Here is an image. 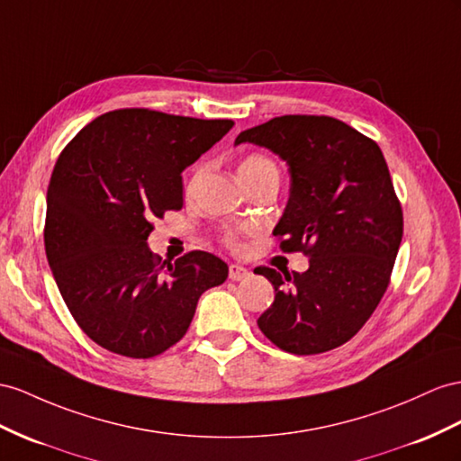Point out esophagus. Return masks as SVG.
<instances>
[{
    "mask_svg": "<svg viewBox=\"0 0 461 461\" xmlns=\"http://www.w3.org/2000/svg\"><path fill=\"white\" fill-rule=\"evenodd\" d=\"M249 270H247L245 267H241V265H230V278L231 280H245V278H249Z\"/></svg>",
    "mask_w": 461,
    "mask_h": 461,
    "instance_id": "34e87169",
    "label": "esophagus"
}]
</instances>
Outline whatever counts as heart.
I'll return each mask as SVG.
<instances>
[{"label":"heart","instance_id":"b5f03b06","mask_svg":"<svg viewBox=\"0 0 461 461\" xmlns=\"http://www.w3.org/2000/svg\"><path fill=\"white\" fill-rule=\"evenodd\" d=\"M203 173H204V167H196L194 173L191 175V179H188L186 183V194L191 196L196 186L200 183V179H203ZM240 175H241V181L245 185H251L255 181H261L265 179V176H278V167L276 163L270 159L268 156H265V153H249V156H245L240 163ZM238 238L240 233L238 231H226L223 233V243H226L228 247H238Z\"/></svg>","mask_w":461,"mask_h":461}]
</instances>
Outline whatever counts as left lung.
<instances>
[{
  "instance_id": "obj_1",
  "label": "left lung",
  "mask_w": 461,
  "mask_h": 461,
  "mask_svg": "<svg viewBox=\"0 0 461 461\" xmlns=\"http://www.w3.org/2000/svg\"><path fill=\"white\" fill-rule=\"evenodd\" d=\"M265 146L290 167L275 238L310 257L305 273L258 267L275 302L257 325L278 348L320 354L345 345L377 308L403 238V210L380 146L333 116L285 114L235 138Z\"/></svg>"
}]
</instances>
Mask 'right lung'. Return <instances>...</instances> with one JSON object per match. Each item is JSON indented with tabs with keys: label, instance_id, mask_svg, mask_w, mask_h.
Returning a JSON list of instances; mask_svg holds the SVG:
<instances>
[{
	"label": "right lung",
	"instance_id": "obj_1",
	"mask_svg": "<svg viewBox=\"0 0 461 461\" xmlns=\"http://www.w3.org/2000/svg\"><path fill=\"white\" fill-rule=\"evenodd\" d=\"M231 126L118 109L62 149L46 193L44 249L69 313L99 347L158 357L185 337L203 292L228 278L212 253L161 261L146 241L153 220L183 208L181 173Z\"/></svg>",
	"mask_w": 461,
	"mask_h": 461
}]
</instances>
